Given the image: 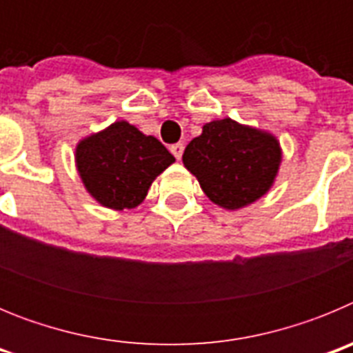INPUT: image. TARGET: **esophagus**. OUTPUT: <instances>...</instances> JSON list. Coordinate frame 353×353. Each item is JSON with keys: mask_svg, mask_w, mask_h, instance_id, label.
Listing matches in <instances>:
<instances>
[{"mask_svg": "<svg viewBox=\"0 0 353 353\" xmlns=\"http://www.w3.org/2000/svg\"><path fill=\"white\" fill-rule=\"evenodd\" d=\"M171 154L174 155V159H176V161H180V159H182V154H183V145L182 143H176V145H171Z\"/></svg>", "mask_w": 353, "mask_h": 353, "instance_id": "34e87169", "label": "esophagus"}]
</instances>
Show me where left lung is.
I'll return each instance as SVG.
<instances>
[{
    "instance_id": "8db88e82",
    "label": "left lung",
    "mask_w": 353,
    "mask_h": 353,
    "mask_svg": "<svg viewBox=\"0 0 353 353\" xmlns=\"http://www.w3.org/2000/svg\"><path fill=\"white\" fill-rule=\"evenodd\" d=\"M182 161L212 203L239 210L272 189L283 150L269 130L223 118L205 123L198 138L185 146Z\"/></svg>"
}]
</instances>
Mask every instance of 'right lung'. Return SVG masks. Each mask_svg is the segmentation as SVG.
I'll return each mask as SVG.
<instances>
[{
    "label": "right lung",
    "instance_id": "1",
    "mask_svg": "<svg viewBox=\"0 0 353 353\" xmlns=\"http://www.w3.org/2000/svg\"><path fill=\"white\" fill-rule=\"evenodd\" d=\"M74 159L86 192L118 212L141 205L154 180L174 162L157 138L125 120L79 139Z\"/></svg>",
    "mask_w": 353,
    "mask_h": 353
}]
</instances>
